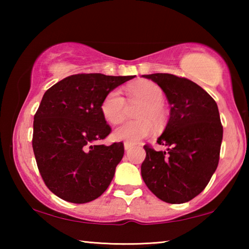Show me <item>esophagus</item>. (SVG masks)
Returning <instances> with one entry per match:
<instances>
[{
    "label": "esophagus",
    "instance_id": "1",
    "mask_svg": "<svg viewBox=\"0 0 249 249\" xmlns=\"http://www.w3.org/2000/svg\"><path fill=\"white\" fill-rule=\"evenodd\" d=\"M132 148H133V145L132 144H129V142H124V149L126 151H128L129 149H132Z\"/></svg>",
    "mask_w": 249,
    "mask_h": 249
}]
</instances>
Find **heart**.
Listing matches in <instances>:
<instances>
[{
    "instance_id": "b5f03b06",
    "label": "heart",
    "mask_w": 249,
    "mask_h": 249,
    "mask_svg": "<svg viewBox=\"0 0 249 249\" xmlns=\"http://www.w3.org/2000/svg\"><path fill=\"white\" fill-rule=\"evenodd\" d=\"M127 94L132 102H142L144 107L138 113L141 121L125 122L113 132L115 141L126 142L129 144H137L154 133L155 123H161L165 112L161 104L163 93L157 84L150 81H141L127 87ZM101 111L104 119L112 124L123 121L125 116V99L119 90H113L105 96Z\"/></svg>"
}]
</instances>
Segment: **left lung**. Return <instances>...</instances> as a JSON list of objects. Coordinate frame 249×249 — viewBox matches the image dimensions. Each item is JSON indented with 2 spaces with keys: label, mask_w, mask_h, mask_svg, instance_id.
Here are the masks:
<instances>
[{
  "label": "left lung",
  "mask_w": 249,
  "mask_h": 249,
  "mask_svg": "<svg viewBox=\"0 0 249 249\" xmlns=\"http://www.w3.org/2000/svg\"><path fill=\"white\" fill-rule=\"evenodd\" d=\"M142 77L157 83L170 104V119L157 140L166 150L144 146L142 180L160 200L184 203L204 190L217 168L223 138L217 104L191 80L169 73Z\"/></svg>",
  "instance_id": "8db88e82"
}]
</instances>
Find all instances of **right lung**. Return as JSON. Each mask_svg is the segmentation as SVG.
<instances>
[{
    "label": "right lung",
    "mask_w": 249,
    "mask_h": 249,
    "mask_svg": "<svg viewBox=\"0 0 249 249\" xmlns=\"http://www.w3.org/2000/svg\"><path fill=\"white\" fill-rule=\"evenodd\" d=\"M133 78L73 74L45 92L34 116L33 149L41 178L60 199L87 203L111 183L124 146L96 144L111 133L101 105L109 92Z\"/></svg>",
    "instance_id": "add662e5"
}]
</instances>
